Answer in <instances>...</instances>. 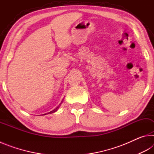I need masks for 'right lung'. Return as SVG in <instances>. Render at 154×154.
Instances as JSON below:
<instances>
[{
    "instance_id": "obj_1",
    "label": "right lung",
    "mask_w": 154,
    "mask_h": 154,
    "mask_svg": "<svg viewBox=\"0 0 154 154\" xmlns=\"http://www.w3.org/2000/svg\"><path fill=\"white\" fill-rule=\"evenodd\" d=\"M62 102H63V100H62V102L60 103V105H61V104L62 103ZM60 106H57V107L55 109H54V110L53 111H50V112H49V113H45V114H43V116H45V115H46V114H49V113H55V112L56 111H58V108L60 107Z\"/></svg>"
}]
</instances>
